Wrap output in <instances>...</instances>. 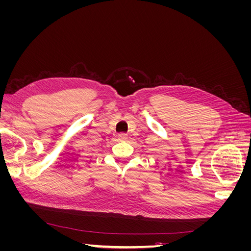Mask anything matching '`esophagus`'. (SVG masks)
Masks as SVG:
<instances>
[{"label": "esophagus", "mask_w": 251, "mask_h": 251, "mask_svg": "<svg viewBox=\"0 0 251 251\" xmlns=\"http://www.w3.org/2000/svg\"><path fill=\"white\" fill-rule=\"evenodd\" d=\"M127 139V135L126 134H119L118 135V140L119 141H125Z\"/></svg>", "instance_id": "esophagus-1"}]
</instances>
